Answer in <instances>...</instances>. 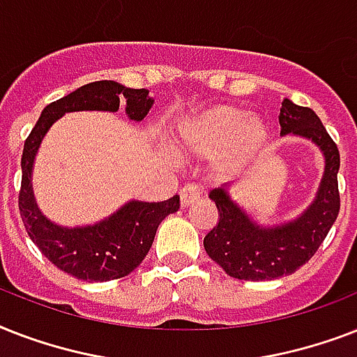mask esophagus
I'll return each mask as SVG.
<instances>
[{
	"mask_svg": "<svg viewBox=\"0 0 357 357\" xmlns=\"http://www.w3.org/2000/svg\"><path fill=\"white\" fill-rule=\"evenodd\" d=\"M202 189L198 185H185L181 192H179V198H181V207H189L190 204H195L196 200H200Z\"/></svg>",
	"mask_w": 357,
	"mask_h": 357,
	"instance_id": "1",
	"label": "esophagus"
}]
</instances>
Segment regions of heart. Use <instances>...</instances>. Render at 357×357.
Returning a JSON list of instances; mask_svg holds the SVG:
<instances>
[{"label": "heart", "instance_id": "heart-1", "mask_svg": "<svg viewBox=\"0 0 357 357\" xmlns=\"http://www.w3.org/2000/svg\"><path fill=\"white\" fill-rule=\"evenodd\" d=\"M268 137L266 123L257 114H244L241 109L220 105L190 116L179 126V150L209 159L218 176H237Z\"/></svg>", "mask_w": 357, "mask_h": 357}]
</instances>
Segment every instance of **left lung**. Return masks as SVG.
<instances>
[{
    "label": "left lung",
    "instance_id": "left-lung-1",
    "mask_svg": "<svg viewBox=\"0 0 357 357\" xmlns=\"http://www.w3.org/2000/svg\"><path fill=\"white\" fill-rule=\"evenodd\" d=\"M280 135L311 140L324 157V172L310 206L293 220L259 224L231 198V183L209 192L218 224L204 237L207 255L237 280L263 282L289 276L313 257L339 215V150L321 119L310 107L283 100Z\"/></svg>",
    "mask_w": 357,
    "mask_h": 357
}]
</instances>
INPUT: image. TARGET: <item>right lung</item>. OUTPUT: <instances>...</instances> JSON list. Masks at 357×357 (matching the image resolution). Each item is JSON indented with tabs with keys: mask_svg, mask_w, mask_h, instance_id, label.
Here are the masks:
<instances>
[{
	"mask_svg": "<svg viewBox=\"0 0 357 357\" xmlns=\"http://www.w3.org/2000/svg\"><path fill=\"white\" fill-rule=\"evenodd\" d=\"M146 89H128L116 81H94L50 103L27 137L22 153L20 215L31 241L61 271L85 282H109L128 276L150 252L159 224L179 209V196L165 202L129 200L100 222L89 226H61L40 211L33 192V168L53 123L66 113L107 111L126 105L129 120L140 122L153 107Z\"/></svg>",
	"mask_w": 357,
	"mask_h": 357,
	"instance_id": "add662e5",
	"label": "right lung"
}]
</instances>
